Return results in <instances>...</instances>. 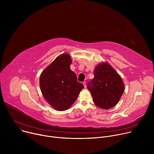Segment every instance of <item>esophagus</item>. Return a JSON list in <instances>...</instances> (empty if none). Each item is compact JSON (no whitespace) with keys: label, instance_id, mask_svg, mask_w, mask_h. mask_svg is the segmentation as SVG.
Wrapping results in <instances>:
<instances>
[{"label":"esophagus","instance_id":"esophagus-1","mask_svg":"<svg viewBox=\"0 0 154 154\" xmlns=\"http://www.w3.org/2000/svg\"><path fill=\"white\" fill-rule=\"evenodd\" d=\"M82 84H83V85H84V88H86V81H83V82H82Z\"/></svg>","mask_w":154,"mask_h":154}]
</instances>
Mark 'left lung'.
Returning <instances> with one entry per match:
<instances>
[{
    "instance_id": "1",
    "label": "left lung",
    "mask_w": 154,
    "mask_h": 154,
    "mask_svg": "<svg viewBox=\"0 0 154 154\" xmlns=\"http://www.w3.org/2000/svg\"><path fill=\"white\" fill-rule=\"evenodd\" d=\"M94 78L87 87L96 106L108 109L119 102L124 92V84L117 72L107 62L99 63L94 69Z\"/></svg>"
}]
</instances>
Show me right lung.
<instances>
[{
	"label": "right lung",
	"mask_w": 154,
	"mask_h": 154,
	"mask_svg": "<svg viewBox=\"0 0 154 154\" xmlns=\"http://www.w3.org/2000/svg\"><path fill=\"white\" fill-rule=\"evenodd\" d=\"M72 59L65 53L59 56L42 72L40 78L42 93L48 103L57 111L69 108L78 98L83 84L70 70Z\"/></svg>",
	"instance_id": "1"
}]
</instances>
